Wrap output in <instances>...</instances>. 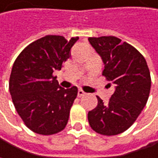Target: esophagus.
<instances>
[{"mask_svg":"<svg viewBox=\"0 0 158 158\" xmlns=\"http://www.w3.org/2000/svg\"><path fill=\"white\" fill-rule=\"evenodd\" d=\"M77 94H78V96H83V95H85L86 94V93H84L82 90H78V92H77Z\"/></svg>","mask_w":158,"mask_h":158,"instance_id":"34e87169","label":"esophagus"}]
</instances>
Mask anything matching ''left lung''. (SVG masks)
<instances>
[{
    "instance_id": "1",
    "label": "left lung",
    "mask_w": 158,
    "mask_h": 158,
    "mask_svg": "<svg viewBox=\"0 0 158 158\" xmlns=\"http://www.w3.org/2000/svg\"><path fill=\"white\" fill-rule=\"evenodd\" d=\"M104 64L103 75L115 91L104 104L88 112L91 127L98 134L113 136L125 132L145 107L151 89L150 71L143 56L131 45L115 36L88 38Z\"/></svg>"
}]
</instances>
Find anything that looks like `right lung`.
<instances>
[{
	"mask_svg": "<svg viewBox=\"0 0 158 158\" xmlns=\"http://www.w3.org/2000/svg\"><path fill=\"white\" fill-rule=\"evenodd\" d=\"M78 37L46 35L26 47L16 59L9 81L14 106L24 123L40 135L62 131L77 88H62L53 72L61 70Z\"/></svg>",
	"mask_w": 158,
	"mask_h": 158,
	"instance_id": "right-lung-1",
	"label": "right lung"
}]
</instances>
